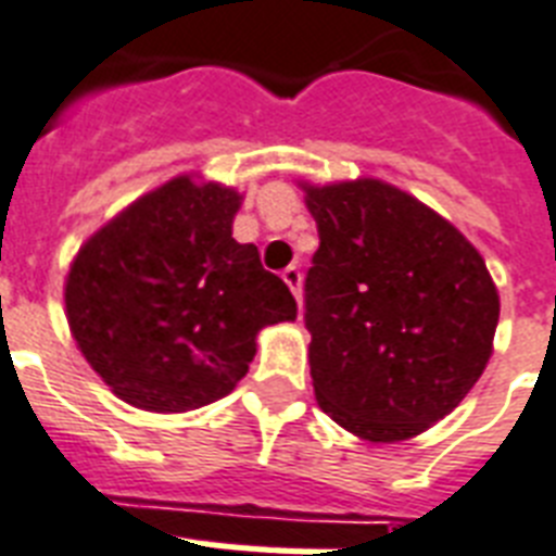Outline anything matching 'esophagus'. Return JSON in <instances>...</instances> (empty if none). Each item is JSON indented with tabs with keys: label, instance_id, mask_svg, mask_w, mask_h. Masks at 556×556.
Returning a JSON list of instances; mask_svg holds the SVG:
<instances>
[{
	"label": "esophagus",
	"instance_id": "obj_1",
	"mask_svg": "<svg viewBox=\"0 0 556 556\" xmlns=\"http://www.w3.org/2000/svg\"><path fill=\"white\" fill-rule=\"evenodd\" d=\"M282 279H286V286L291 288V293H293V296H296V302H300V296H302V274H300V268H296V265H288V268L282 270Z\"/></svg>",
	"mask_w": 556,
	"mask_h": 556
}]
</instances>
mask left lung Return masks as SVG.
I'll return each instance as SVG.
<instances>
[{
  "label": "left lung",
  "mask_w": 556,
  "mask_h": 556,
  "mask_svg": "<svg viewBox=\"0 0 556 556\" xmlns=\"http://www.w3.org/2000/svg\"><path fill=\"white\" fill-rule=\"evenodd\" d=\"M319 248L305 277L319 408L368 442L422 434L494 351L500 293L454 225L394 185L300 182Z\"/></svg>",
  "instance_id": "obj_1"
}]
</instances>
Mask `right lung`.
<instances>
[{"label":"right lung","instance_id":"add662e5","mask_svg":"<svg viewBox=\"0 0 556 556\" xmlns=\"http://www.w3.org/2000/svg\"><path fill=\"white\" fill-rule=\"evenodd\" d=\"M242 193L193 174L142 193L76 251L65 317L122 403L182 414L231 394L256 333L296 319V300L233 239Z\"/></svg>","mask_w":556,"mask_h":556}]
</instances>
